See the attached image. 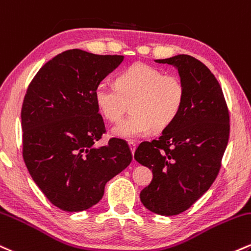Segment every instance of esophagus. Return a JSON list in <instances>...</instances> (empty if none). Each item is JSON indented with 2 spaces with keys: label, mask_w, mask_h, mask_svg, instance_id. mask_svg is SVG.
Returning a JSON list of instances; mask_svg holds the SVG:
<instances>
[{
  "label": "esophagus",
  "mask_w": 251,
  "mask_h": 251,
  "mask_svg": "<svg viewBox=\"0 0 251 251\" xmlns=\"http://www.w3.org/2000/svg\"><path fill=\"white\" fill-rule=\"evenodd\" d=\"M128 145H129V147H131L132 154H133V153L135 152V149H137V144H135L134 141H128Z\"/></svg>",
  "instance_id": "34e87169"
}]
</instances>
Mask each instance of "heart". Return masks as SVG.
I'll return each mask as SVG.
<instances>
[{
  "mask_svg": "<svg viewBox=\"0 0 251 251\" xmlns=\"http://www.w3.org/2000/svg\"><path fill=\"white\" fill-rule=\"evenodd\" d=\"M116 86L99 83L93 97L98 110L110 122L123 118L131 104V116L112 128L116 137L140 138L164 131L182 110L186 85L176 75H165L159 69L137 63L118 75Z\"/></svg>",
  "mask_w": 251,
  "mask_h": 251,
  "instance_id": "b5f03b06",
  "label": "heart"
}]
</instances>
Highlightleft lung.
Masks as SVG:
<instances>
[{"label":"left lung","instance_id":"obj_1","mask_svg":"<svg viewBox=\"0 0 251 251\" xmlns=\"http://www.w3.org/2000/svg\"><path fill=\"white\" fill-rule=\"evenodd\" d=\"M155 62L177 69L185 104L158 139L139 145L134 159L153 172L140 193L143 204L172 216L192 207L215 181L229 140V111L219 81L200 60L177 55Z\"/></svg>","mask_w":251,"mask_h":251}]
</instances>
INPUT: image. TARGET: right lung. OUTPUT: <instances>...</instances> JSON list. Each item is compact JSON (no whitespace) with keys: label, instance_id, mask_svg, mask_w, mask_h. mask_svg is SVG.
Instances as JSON below:
<instances>
[{"label":"right lung","instance_id":"right-lung-1","mask_svg":"<svg viewBox=\"0 0 251 251\" xmlns=\"http://www.w3.org/2000/svg\"><path fill=\"white\" fill-rule=\"evenodd\" d=\"M123 59L64 51L39 69L26 90L21 112L24 162L48 200L65 212L98 203L107 181L132 161L123 139L96 145L106 129L93 92Z\"/></svg>","mask_w":251,"mask_h":251}]
</instances>
